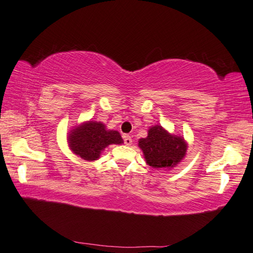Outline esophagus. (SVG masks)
<instances>
[{
  "mask_svg": "<svg viewBox=\"0 0 253 253\" xmlns=\"http://www.w3.org/2000/svg\"><path fill=\"white\" fill-rule=\"evenodd\" d=\"M124 142H125L126 146H131V143H132V139H131V137H130V136H128V135H125V136H124Z\"/></svg>",
  "mask_w": 253,
  "mask_h": 253,
  "instance_id": "obj_1",
  "label": "esophagus"
}]
</instances>
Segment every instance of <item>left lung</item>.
Returning <instances> with one entry per match:
<instances>
[{
	"instance_id": "obj_1",
	"label": "left lung",
	"mask_w": 253,
	"mask_h": 253,
	"mask_svg": "<svg viewBox=\"0 0 253 253\" xmlns=\"http://www.w3.org/2000/svg\"><path fill=\"white\" fill-rule=\"evenodd\" d=\"M146 163L154 169H171L184 160L188 144L184 137L173 135L161 125L149 128L148 136L139 139Z\"/></svg>"
}]
</instances>
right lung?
Wrapping results in <instances>:
<instances>
[{
	"label": "right lung",
	"mask_w": 253,
	"mask_h": 253,
	"mask_svg": "<svg viewBox=\"0 0 253 253\" xmlns=\"http://www.w3.org/2000/svg\"><path fill=\"white\" fill-rule=\"evenodd\" d=\"M71 151L84 161H96L110 144L124 143L117 130L107 129L103 123L87 121L72 128L67 137Z\"/></svg>",
	"instance_id": "1"
}]
</instances>
